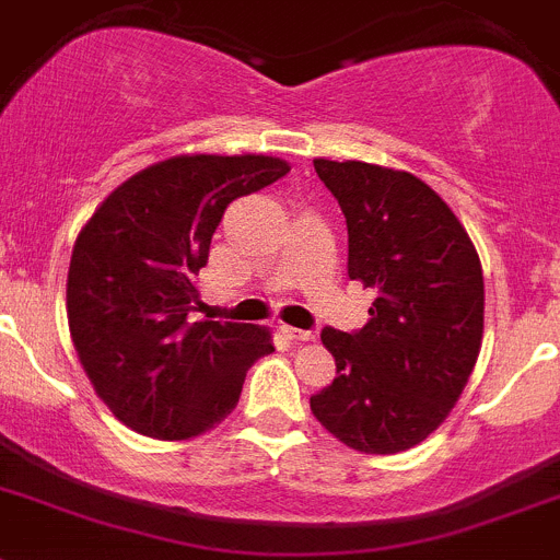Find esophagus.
I'll list each match as a JSON object with an SVG mask.
<instances>
[{
    "label": "esophagus",
    "instance_id": "34e87169",
    "mask_svg": "<svg viewBox=\"0 0 560 560\" xmlns=\"http://www.w3.org/2000/svg\"><path fill=\"white\" fill-rule=\"evenodd\" d=\"M283 332L289 335L291 340H302V343H307V340L316 338V335H313L311 329H296V327H289V324H285V327H283Z\"/></svg>",
    "mask_w": 560,
    "mask_h": 560
}]
</instances>
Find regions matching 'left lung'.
I'll return each instance as SVG.
<instances>
[{
    "instance_id": "left-lung-1",
    "label": "left lung",
    "mask_w": 560,
    "mask_h": 560,
    "mask_svg": "<svg viewBox=\"0 0 560 560\" xmlns=\"http://www.w3.org/2000/svg\"><path fill=\"white\" fill-rule=\"evenodd\" d=\"M349 231V277L376 291L357 332L324 327L335 380L311 409L343 445L398 454L423 443L459 401L483 335V275L445 200L412 173L313 162Z\"/></svg>"
}]
</instances>
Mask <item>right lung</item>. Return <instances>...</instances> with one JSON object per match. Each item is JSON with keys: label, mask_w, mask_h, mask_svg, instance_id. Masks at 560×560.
<instances>
[{"label": "right lung", "mask_w": 560, "mask_h": 560, "mask_svg": "<svg viewBox=\"0 0 560 560\" xmlns=\"http://www.w3.org/2000/svg\"><path fill=\"white\" fill-rule=\"evenodd\" d=\"M275 156H173L117 186L73 244L68 327L101 401L129 429L189 440L233 412L271 354L258 324L186 322L195 275L236 197L289 173Z\"/></svg>", "instance_id": "add662e5"}]
</instances>
